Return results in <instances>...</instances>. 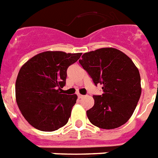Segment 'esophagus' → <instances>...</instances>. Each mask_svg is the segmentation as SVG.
<instances>
[{
	"instance_id": "esophagus-1",
	"label": "esophagus",
	"mask_w": 158,
	"mask_h": 158,
	"mask_svg": "<svg viewBox=\"0 0 158 158\" xmlns=\"http://www.w3.org/2000/svg\"><path fill=\"white\" fill-rule=\"evenodd\" d=\"M78 98H84V95L80 94H78Z\"/></svg>"
}]
</instances>
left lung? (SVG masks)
I'll return each mask as SVG.
<instances>
[{
  "label": "left lung",
  "mask_w": 158,
  "mask_h": 158,
  "mask_svg": "<svg viewBox=\"0 0 158 158\" xmlns=\"http://www.w3.org/2000/svg\"><path fill=\"white\" fill-rule=\"evenodd\" d=\"M79 62L95 85L103 86V94L93 96L94 105L86 112L90 123L103 129L126 123L142 93L140 74L132 60L119 50L108 47L84 53Z\"/></svg>",
  "instance_id": "obj_1"
}]
</instances>
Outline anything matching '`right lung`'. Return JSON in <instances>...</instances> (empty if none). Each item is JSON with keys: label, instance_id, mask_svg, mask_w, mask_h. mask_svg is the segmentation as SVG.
Masks as SVG:
<instances>
[{"label": "right lung", "instance_id": "1", "mask_svg": "<svg viewBox=\"0 0 158 158\" xmlns=\"http://www.w3.org/2000/svg\"><path fill=\"white\" fill-rule=\"evenodd\" d=\"M81 55L44 51L20 68L15 82V99L20 113L35 128L53 132L68 123L78 97L60 91L65 85L67 69Z\"/></svg>", "mask_w": 158, "mask_h": 158}]
</instances>
